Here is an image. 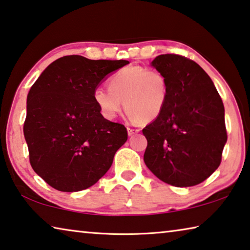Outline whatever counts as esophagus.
I'll return each instance as SVG.
<instances>
[{
  "mask_svg": "<svg viewBox=\"0 0 250 250\" xmlns=\"http://www.w3.org/2000/svg\"><path fill=\"white\" fill-rule=\"evenodd\" d=\"M138 132H139V130H138V129L128 128V134H129V136H133V134H136Z\"/></svg>",
  "mask_w": 250,
  "mask_h": 250,
  "instance_id": "34e87169",
  "label": "esophagus"
}]
</instances>
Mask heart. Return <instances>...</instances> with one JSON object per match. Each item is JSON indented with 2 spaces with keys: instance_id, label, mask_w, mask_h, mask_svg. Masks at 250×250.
<instances>
[{
  "instance_id": "obj_1",
  "label": "heart",
  "mask_w": 250,
  "mask_h": 250,
  "mask_svg": "<svg viewBox=\"0 0 250 250\" xmlns=\"http://www.w3.org/2000/svg\"><path fill=\"white\" fill-rule=\"evenodd\" d=\"M108 88L98 86L93 91V100L108 120L118 117L124 102L130 120L154 121L164 112L169 99L167 75L141 65L119 70L109 79Z\"/></svg>"
}]
</instances>
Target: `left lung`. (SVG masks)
Wrapping results in <instances>:
<instances>
[{
  "label": "left lung",
  "mask_w": 250,
  "mask_h": 250,
  "mask_svg": "<svg viewBox=\"0 0 250 250\" xmlns=\"http://www.w3.org/2000/svg\"><path fill=\"white\" fill-rule=\"evenodd\" d=\"M168 78L169 99L161 116L142 130L144 160L154 176L175 187H191L219 167L227 142L223 100L195 61L161 54L151 62Z\"/></svg>",
  "instance_id": "obj_1"
}]
</instances>
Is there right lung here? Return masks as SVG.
<instances>
[{"label": "right lung", "instance_id": "add662e5", "mask_svg": "<svg viewBox=\"0 0 250 250\" xmlns=\"http://www.w3.org/2000/svg\"><path fill=\"white\" fill-rule=\"evenodd\" d=\"M128 63L66 55L31 86L23 132L31 166L52 188L73 192L93 186L128 139L125 126L102 117L93 100L106 75Z\"/></svg>", "mask_w": 250, "mask_h": 250}]
</instances>
